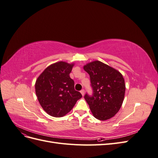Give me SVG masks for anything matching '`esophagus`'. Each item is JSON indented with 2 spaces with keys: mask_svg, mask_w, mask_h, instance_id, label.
Instances as JSON below:
<instances>
[{
  "mask_svg": "<svg viewBox=\"0 0 158 158\" xmlns=\"http://www.w3.org/2000/svg\"><path fill=\"white\" fill-rule=\"evenodd\" d=\"M80 93H81V94L82 95V96H84V89L81 90V91H80Z\"/></svg>",
  "mask_w": 158,
  "mask_h": 158,
  "instance_id": "34e87169",
  "label": "esophagus"
}]
</instances>
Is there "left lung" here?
<instances>
[{"instance_id": "8db88e82", "label": "left lung", "mask_w": 158, "mask_h": 158, "mask_svg": "<svg viewBox=\"0 0 158 158\" xmlns=\"http://www.w3.org/2000/svg\"><path fill=\"white\" fill-rule=\"evenodd\" d=\"M89 74L92 96L87 94L84 98L91 111L98 120L112 118L121 107L125 94V80L120 72L99 60L84 66Z\"/></svg>"}]
</instances>
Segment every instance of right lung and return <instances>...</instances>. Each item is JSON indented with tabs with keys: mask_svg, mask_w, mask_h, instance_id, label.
<instances>
[{
	"mask_svg": "<svg viewBox=\"0 0 158 158\" xmlns=\"http://www.w3.org/2000/svg\"><path fill=\"white\" fill-rule=\"evenodd\" d=\"M74 65L57 62L47 66L36 80L35 89L38 101L52 117L64 116L82 97L74 89V82L69 75Z\"/></svg>",
	"mask_w": 158,
	"mask_h": 158,
	"instance_id": "right-lung-1",
	"label": "right lung"
}]
</instances>
